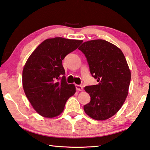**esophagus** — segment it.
Segmentation results:
<instances>
[{"label":"esophagus","mask_w":150,"mask_h":150,"mask_svg":"<svg viewBox=\"0 0 150 150\" xmlns=\"http://www.w3.org/2000/svg\"><path fill=\"white\" fill-rule=\"evenodd\" d=\"M75 88L79 91H83V86L80 85V84H75Z\"/></svg>","instance_id":"esophagus-1"}]
</instances>
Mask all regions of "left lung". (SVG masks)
Instances as JSON below:
<instances>
[{
	"label": "left lung",
	"instance_id": "8db88e82",
	"mask_svg": "<svg viewBox=\"0 0 150 150\" xmlns=\"http://www.w3.org/2000/svg\"><path fill=\"white\" fill-rule=\"evenodd\" d=\"M79 50L98 82L84 87L91 101L84 105V110L95 120H105L120 110L128 95L131 74L127 60L118 47L102 39L84 42Z\"/></svg>",
	"mask_w": 150,
	"mask_h": 150
}]
</instances>
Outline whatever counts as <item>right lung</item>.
<instances>
[{"mask_svg":"<svg viewBox=\"0 0 150 150\" xmlns=\"http://www.w3.org/2000/svg\"><path fill=\"white\" fill-rule=\"evenodd\" d=\"M82 40L55 37L38 46L26 62L22 73L23 88L37 112L45 117L59 115L75 86L66 82L62 60L78 48Z\"/></svg>","mask_w":150,"mask_h":150,"instance_id":"obj_1","label":"right lung"}]
</instances>
